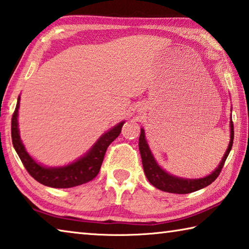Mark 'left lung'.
Wrapping results in <instances>:
<instances>
[{"mask_svg": "<svg viewBox=\"0 0 249 249\" xmlns=\"http://www.w3.org/2000/svg\"><path fill=\"white\" fill-rule=\"evenodd\" d=\"M230 132H231V140L227 146V149L225 151L224 156L221 160L220 165H218L215 170L212 171V174L209 176H205L203 178H197V179H189V178H181L178 176H174L167 172L165 169H162L161 167L158 165L157 160L155 159L153 153L148 146V142L146 141L145 136V130L144 128H141V136H140V153L142 156V167H144V172L148 179L149 182L154 185L155 188L159 189V190L169 192V193H177V195H185V193H191L200 190L208 187L211 183L215 180L220 172L222 170L224 162L229 156L230 151L233 146V140H234V126L233 121H230Z\"/></svg>", "mask_w": 249, "mask_h": 249, "instance_id": "left-lung-1", "label": "left lung"}]
</instances>
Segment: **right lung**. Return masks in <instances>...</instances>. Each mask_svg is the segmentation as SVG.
Instances as JSON below:
<instances>
[{"mask_svg":"<svg viewBox=\"0 0 249 249\" xmlns=\"http://www.w3.org/2000/svg\"><path fill=\"white\" fill-rule=\"evenodd\" d=\"M19 100L20 98L18 96V104H16L14 114L12 117V142H13L16 153L22 160L28 174L39 183L58 189L77 187V185L87 183L95 178L103 162L105 151H107L108 145L121 134L125 122L122 121L121 123L116 124L107 132H105L86 154L74 160L73 162L60 167H46L37 162L27 153L22 140H20L18 120Z\"/></svg>","mask_w":249,"mask_h":249,"instance_id":"1","label":"right lung"}]
</instances>
